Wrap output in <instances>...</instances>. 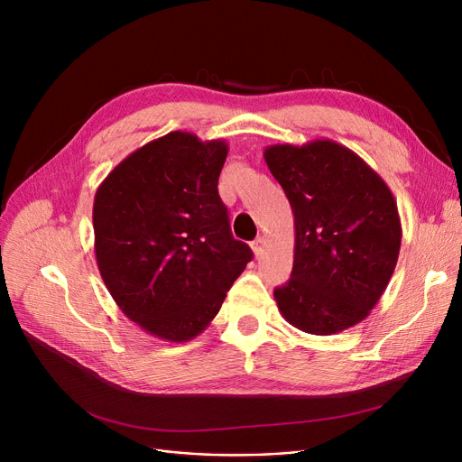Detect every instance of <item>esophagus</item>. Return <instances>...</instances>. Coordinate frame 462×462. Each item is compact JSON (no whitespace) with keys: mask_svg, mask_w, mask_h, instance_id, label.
I'll list each match as a JSON object with an SVG mask.
<instances>
[{"mask_svg":"<svg viewBox=\"0 0 462 462\" xmlns=\"http://www.w3.org/2000/svg\"><path fill=\"white\" fill-rule=\"evenodd\" d=\"M251 249H253L254 256L260 258V256L263 254V249H265V239H263V237H256V239L253 241V244H251Z\"/></svg>","mask_w":462,"mask_h":462,"instance_id":"esophagus-1","label":"esophagus"}]
</instances>
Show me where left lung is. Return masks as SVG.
<instances>
[{
	"label": "left lung",
	"mask_w": 462,
	"mask_h": 462,
	"mask_svg": "<svg viewBox=\"0 0 462 462\" xmlns=\"http://www.w3.org/2000/svg\"><path fill=\"white\" fill-rule=\"evenodd\" d=\"M292 206V277L275 288L288 324L333 335L369 317L401 249V218L390 187L345 145L312 140L263 152Z\"/></svg>",
	"instance_id": "1"
}]
</instances>
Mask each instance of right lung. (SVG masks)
Returning a JSON list of instances; mask_svg holds the SVG:
<instances>
[{
  "mask_svg": "<svg viewBox=\"0 0 462 462\" xmlns=\"http://www.w3.org/2000/svg\"><path fill=\"white\" fill-rule=\"evenodd\" d=\"M225 140L172 131L121 161L95 192V258L121 312L170 343L200 335L253 251L218 197Z\"/></svg>",
  "mask_w": 462,
  "mask_h": 462,
  "instance_id": "1",
  "label": "right lung"
}]
</instances>
